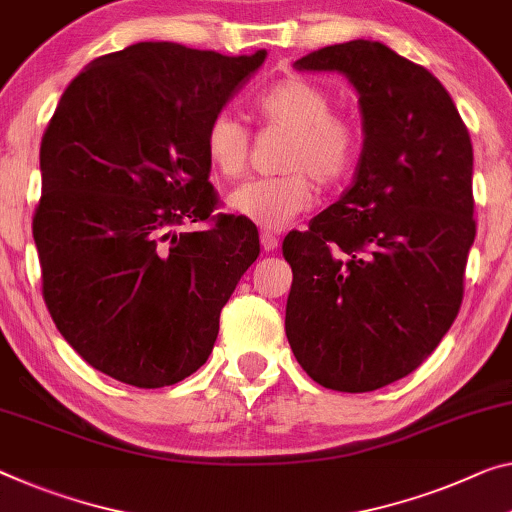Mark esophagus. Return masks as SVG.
I'll return each mask as SVG.
<instances>
[{
	"label": "esophagus",
	"instance_id": "obj_1",
	"mask_svg": "<svg viewBox=\"0 0 512 512\" xmlns=\"http://www.w3.org/2000/svg\"><path fill=\"white\" fill-rule=\"evenodd\" d=\"M261 245H263V249L267 251V254H270V251H274L279 247V238L274 233H270V231H263L261 233Z\"/></svg>",
	"mask_w": 512,
	"mask_h": 512
}]
</instances>
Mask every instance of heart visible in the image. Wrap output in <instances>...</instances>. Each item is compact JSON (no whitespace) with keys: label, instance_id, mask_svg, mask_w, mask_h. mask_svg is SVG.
Instances as JSON below:
<instances>
[{"label":"heart","instance_id":"1","mask_svg":"<svg viewBox=\"0 0 512 512\" xmlns=\"http://www.w3.org/2000/svg\"><path fill=\"white\" fill-rule=\"evenodd\" d=\"M254 109L267 125L290 130L281 157V169L290 174L247 180L235 187L226 203L238 217L279 231L316 201L311 176L332 185L348 174L359 137L350 119L332 112L329 93L297 75L283 77L258 93ZM203 148L217 174L235 178L247 169L251 139L235 116L219 112L208 123Z\"/></svg>","mask_w":512,"mask_h":512}]
</instances>
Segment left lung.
Masks as SVG:
<instances>
[{
	"label": "left lung",
	"instance_id": "left-lung-1",
	"mask_svg": "<svg viewBox=\"0 0 512 512\" xmlns=\"http://www.w3.org/2000/svg\"><path fill=\"white\" fill-rule=\"evenodd\" d=\"M293 66L348 77L364 146L341 199L283 240L286 336L325 389L375 391L419 368L458 316L476 238L474 148L442 82L380 41Z\"/></svg>",
	"mask_w": 512,
	"mask_h": 512
}]
</instances>
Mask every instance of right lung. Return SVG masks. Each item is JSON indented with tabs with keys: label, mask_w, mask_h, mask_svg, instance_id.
<instances>
[{
	"label": "right lung",
	"mask_w": 512,
	"mask_h": 512,
	"mask_svg": "<svg viewBox=\"0 0 512 512\" xmlns=\"http://www.w3.org/2000/svg\"><path fill=\"white\" fill-rule=\"evenodd\" d=\"M267 57L135 43L93 59L41 144L34 242L54 325L96 371L139 389L206 364L219 313L261 254L256 226L224 215L203 135Z\"/></svg>",
	"instance_id": "right-lung-1"
}]
</instances>
